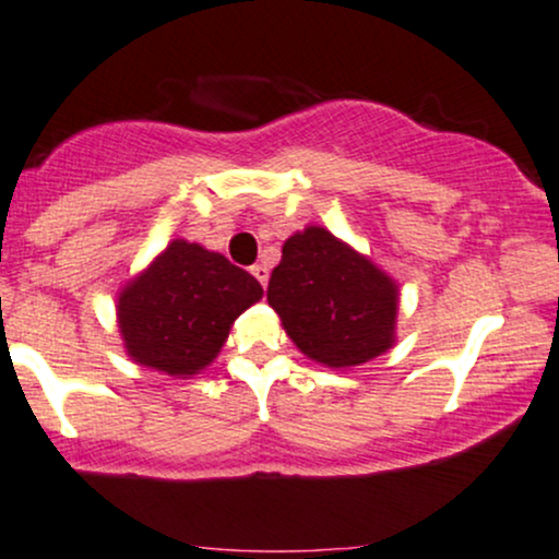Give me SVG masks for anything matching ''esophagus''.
<instances>
[{
    "label": "esophagus",
    "instance_id": "34e87169",
    "mask_svg": "<svg viewBox=\"0 0 559 559\" xmlns=\"http://www.w3.org/2000/svg\"><path fill=\"white\" fill-rule=\"evenodd\" d=\"M250 271H252V275H254V278H258V281H260V286H262V288H265V286H267V267H265V265H260V262H258V265H252V267H250Z\"/></svg>",
    "mask_w": 559,
    "mask_h": 559
}]
</instances>
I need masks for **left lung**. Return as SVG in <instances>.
I'll use <instances>...</instances> for the list:
<instances>
[{
    "mask_svg": "<svg viewBox=\"0 0 559 559\" xmlns=\"http://www.w3.org/2000/svg\"><path fill=\"white\" fill-rule=\"evenodd\" d=\"M267 305L299 352L328 367L365 365L395 341V281L320 226L286 239Z\"/></svg>",
    "mask_w": 559,
    "mask_h": 559,
    "instance_id": "1",
    "label": "left lung"
}]
</instances>
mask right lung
I'll use <instances>...</instances> for the list:
<instances>
[{
    "instance_id": "obj_1",
    "label": "right lung",
    "mask_w": 559,
    "mask_h": 559,
    "mask_svg": "<svg viewBox=\"0 0 559 559\" xmlns=\"http://www.w3.org/2000/svg\"><path fill=\"white\" fill-rule=\"evenodd\" d=\"M260 297L258 278L224 254L174 239L119 294V331L138 365L190 378L218 356L234 320Z\"/></svg>"
}]
</instances>
